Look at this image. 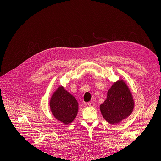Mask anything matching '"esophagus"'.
I'll use <instances>...</instances> for the list:
<instances>
[{
  "label": "esophagus",
  "instance_id": "obj_1",
  "mask_svg": "<svg viewBox=\"0 0 161 161\" xmlns=\"http://www.w3.org/2000/svg\"><path fill=\"white\" fill-rule=\"evenodd\" d=\"M87 105H88L89 107H94L95 105V103L94 101H90L88 103H87Z\"/></svg>",
  "mask_w": 161,
  "mask_h": 161
}]
</instances>
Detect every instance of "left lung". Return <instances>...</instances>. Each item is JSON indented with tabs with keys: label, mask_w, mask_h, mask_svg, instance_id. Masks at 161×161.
I'll list each match as a JSON object with an SVG mask.
<instances>
[{
	"label": "left lung",
	"mask_w": 161,
	"mask_h": 161,
	"mask_svg": "<svg viewBox=\"0 0 161 161\" xmlns=\"http://www.w3.org/2000/svg\"><path fill=\"white\" fill-rule=\"evenodd\" d=\"M134 100L128 86L123 81L114 83L107 92V97L100 105L105 119L111 124L118 123L134 109Z\"/></svg>",
	"instance_id": "left-lung-1"
}]
</instances>
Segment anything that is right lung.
<instances>
[{
    "mask_svg": "<svg viewBox=\"0 0 161 161\" xmlns=\"http://www.w3.org/2000/svg\"><path fill=\"white\" fill-rule=\"evenodd\" d=\"M50 107L55 118L67 125L74 120L77 115L78 102L63 86H60L51 99Z\"/></svg>",
    "mask_w": 161,
    "mask_h": 161,
    "instance_id": "add662e5",
    "label": "right lung"
}]
</instances>
